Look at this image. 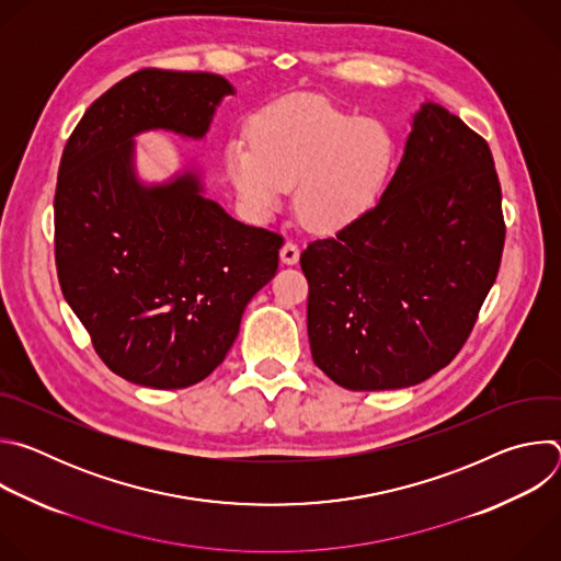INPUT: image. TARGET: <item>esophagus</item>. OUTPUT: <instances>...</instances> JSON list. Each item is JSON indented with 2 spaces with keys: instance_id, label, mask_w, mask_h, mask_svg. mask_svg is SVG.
Returning a JSON list of instances; mask_svg holds the SVG:
<instances>
[{
  "instance_id": "34e87169",
  "label": "esophagus",
  "mask_w": 561,
  "mask_h": 561,
  "mask_svg": "<svg viewBox=\"0 0 561 561\" xmlns=\"http://www.w3.org/2000/svg\"><path fill=\"white\" fill-rule=\"evenodd\" d=\"M279 257H282V262L288 264V266L297 264V262H299V247H297L295 242H286V244L282 247V251H279Z\"/></svg>"
}]
</instances>
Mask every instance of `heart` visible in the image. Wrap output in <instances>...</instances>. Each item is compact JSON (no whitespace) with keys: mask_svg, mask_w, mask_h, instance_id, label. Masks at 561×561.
<instances>
[{"mask_svg":"<svg viewBox=\"0 0 561 561\" xmlns=\"http://www.w3.org/2000/svg\"><path fill=\"white\" fill-rule=\"evenodd\" d=\"M251 141L232 139L226 171L260 219L297 186V213L317 232L362 219L383 195L394 139L377 119H359L322 98H288L251 124Z\"/></svg>","mask_w":561,"mask_h":561,"instance_id":"obj_1","label":"heart"}]
</instances>
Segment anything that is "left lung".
<instances>
[{
  "label": "left lung",
  "mask_w": 561,
  "mask_h": 561,
  "mask_svg": "<svg viewBox=\"0 0 561 561\" xmlns=\"http://www.w3.org/2000/svg\"><path fill=\"white\" fill-rule=\"evenodd\" d=\"M491 148L426 102L379 202L301 253L312 362L348 390L415 386L466 344L504 251Z\"/></svg>",
  "instance_id": "8db88e82"
}]
</instances>
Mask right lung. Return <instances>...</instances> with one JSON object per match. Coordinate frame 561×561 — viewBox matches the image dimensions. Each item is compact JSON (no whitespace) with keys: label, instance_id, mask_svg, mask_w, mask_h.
<instances>
[{"label":"right lung","instance_id":"right-lung-1","mask_svg":"<svg viewBox=\"0 0 561 561\" xmlns=\"http://www.w3.org/2000/svg\"><path fill=\"white\" fill-rule=\"evenodd\" d=\"M232 87L213 72L144 68L95 100L64 146L55 188L61 293L119 377L159 390L208 377L247 304L277 271L284 237L232 219L197 173L144 186L133 137L202 139Z\"/></svg>","mask_w":561,"mask_h":561}]
</instances>
